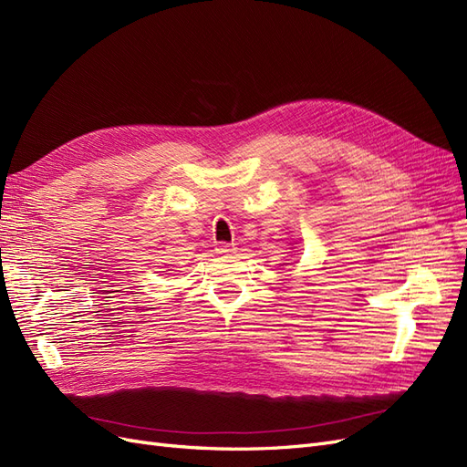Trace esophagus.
<instances>
[{
	"label": "esophagus",
	"mask_w": 467,
	"mask_h": 467,
	"mask_svg": "<svg viewBox=\"0 0 467 467\" xmlns=\"http://www.w3.org/2000/svg\"><path fill=\"white\" fill-rule=\"evenodd\" d=\"M235 247L230 245V244H218L216 245V253H222V255H225V253H234Z\"/></svg>",
	"instance_id": "esophagus-1"
}]
</instances>
